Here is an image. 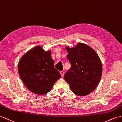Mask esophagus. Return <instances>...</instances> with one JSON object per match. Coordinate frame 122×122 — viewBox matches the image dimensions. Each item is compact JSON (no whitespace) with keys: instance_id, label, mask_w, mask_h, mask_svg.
Here are the masks:
<instances>
[{"instance_id":"obj_1","label":"esophagus","mask_w":122,"mask_h":122,"mask_svg":"<svg viewBox=\"0 0 122 122\" xmlns=\"http://www.w3.org/2000/svg\"><path fill=\"white\" fill-rule=\"evenodd\" d=\"M60 74H61V75L62 77H63V76H64V73L63 71H61L60 72Z\"/></svg>"}]
</instances>
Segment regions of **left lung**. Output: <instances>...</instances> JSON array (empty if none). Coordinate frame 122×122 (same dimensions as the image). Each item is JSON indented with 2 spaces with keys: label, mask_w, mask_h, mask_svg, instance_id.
<instances>
[{
  "label": "left lung",
  "mask_w": 122,
  "mask_h": 122,
  "mask_svg": "<svg viewBox=\"0 0 122 122\" xmlns=\"http://www.w3.org/2000/svg\"><path fill=\"white\" fill-rule=\"evenodd\" d=\"M71 66L64 76L72 92L79 96H85L97 86L102 73L99 56L95 50L83 42L74 47H65Z\"/></svg>",
  "instance_id": "1"
}]
</instances>
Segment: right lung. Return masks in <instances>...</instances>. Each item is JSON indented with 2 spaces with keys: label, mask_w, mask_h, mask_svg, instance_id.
<instances>
[{
  "label": "right lung",
  "mask_w": 122,
  "mask_h": 122,
  "mask_svg": "<svg viewBox=\"0 0 122 122\" xmlns=\"http://www.w3.org/2000/svg\"><path fill=\"white\" fill-rule=\"evenodd\" d=\"M51 51L44 50L40 45L22 56L18 63L21 80L31 92L38 95L49 92L61 75L54 67Z\"/></svg>",
  "instance_id": "1"
}]
</instances>
